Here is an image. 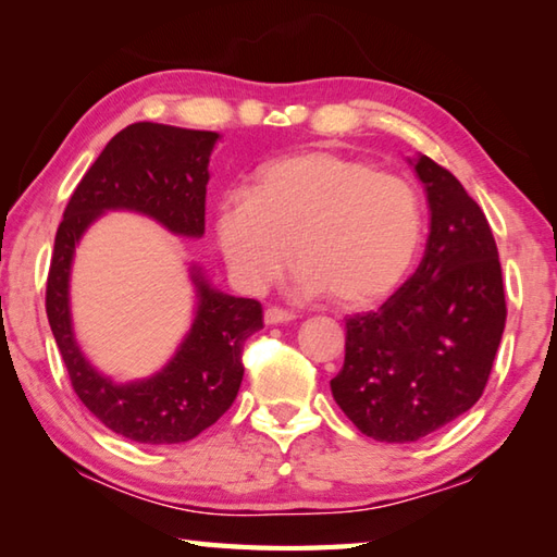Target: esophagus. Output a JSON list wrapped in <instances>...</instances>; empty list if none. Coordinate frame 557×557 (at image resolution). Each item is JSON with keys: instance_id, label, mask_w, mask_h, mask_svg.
Returning a JSON list of instances; mask_svg holds the SVG:
<instances>
[{"instance_id": "1", "label": "esophagus", "mask_w": 557, "mask_h": 557, "mask_svg": "<svg viewBox=\"0 0 557 557\" xmlns=\"http://www.w3.org/2000/svg\"><path fill=\"white\" fill-rule=\"evenodd\" d=\"M295 319V314L287 312V309H277V307H268L265 309V324H287Z\"/></svg>"}]
</instances>
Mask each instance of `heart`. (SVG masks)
I'll return each mask as SVG.
<instances>
[{"mask_svg": "<svg viewBox=\"0 0 557 557\" xmlns=\"http://www.w3.org/2000/svg\"><path fill=\"white\" fill-rule=\"evenodd\" d=\"M213 231L235 285L260 295L299 262L297 292L363 309L393 295L418 260L422 203L400 176L361 159L299 152L262 164L250 191L221 196Z\"/></svg>", "mask_w": 557, "mask_h": 557, "instance_id": "obj_1", "label": "heart"}]
</instances>
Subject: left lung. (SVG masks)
Masks as SVG:
<instances>
[{
  "instance_id": "1",
  "label": "left lung",
  "mask_w": 557,
  "mask_h": 557,
  "mask_svg": "<svg viewBox=\"0 0 557 557\" xmlns=\"http://www.w3.org/2000/svg\"><path fill=\"white\" fill-rule=\"evenodd\" d=\"M430 235L418 270L369 314L346 319L332 395L379 442H418L482 398L506 324L502 262L484 211L445 166L408 159Z\"/></svg>"
}]
</instances>
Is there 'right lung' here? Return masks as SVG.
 <instances>
[{
	"label": "right lung",
	"mask_w": 557,
	"mask_h": 557,
	"mask_svg": "<svg viewBox=\"0 0 557 557\" xmlns=\"http://www.w3.org/2000/svg\"><path fill=\"white\" fill-rule=\"evenodd\" d=\"M219 132L135 122L110 139L75 186L55 233L46 314L81 403L108 430L143 445H178L231 408L243 381V344L262 329L256 299L215 289L191 262L194 319L174 356L147 379L120 383L88 361L75 338L71 272L83 235L108 211H132L182 238L206 231V184Z\"/></svg>",
	"instance_id": "right-lung-1"
}]
</instances>
